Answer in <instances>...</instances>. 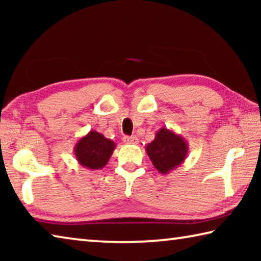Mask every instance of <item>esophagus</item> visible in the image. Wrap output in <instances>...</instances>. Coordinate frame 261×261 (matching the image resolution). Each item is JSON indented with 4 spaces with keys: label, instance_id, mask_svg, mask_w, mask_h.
<instances>
[{
    "label": "esophagus",
    "instance_id": "esophagus-1",
    "mask_svg": "<svg viewBox=\"0 0 261 261\" xmlns=\"http://www.w3.org/2000/svg\"><path fill=\"white\" fill-rule=\"evenodd\" d=\"M123 141H124L125 144H132V145H137L138 144V138H137L136 136H124L123 137Z\"/></svg>",
    "mask_w": 261,
    "mask_h": 261
}]
</instances>
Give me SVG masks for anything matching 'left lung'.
<instances>
[{"instance_id": "8db88e82", "label": "left lung", "mask_w": 261, "mask_h": 261, "mask_svg": "<svg viewBox=\"0 0 261 261\" xmlns=\"http://www.w3.org/2000/svg\"><path fill=\"white\" fill-rule=\"evenodd\" d=\"M188 151L187 139L167 127L156 131L155 138L146 146V153L154 168L162 175L169 174L182 165Z\"/></svg>"}]
</instances>
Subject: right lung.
<instances>
[{
	"mask_svg": "<svg viewBox=\"0 0 261 261\" xmlns=\"http://www.w3.org/2000/svg\"><path fill=\"white\" fill-rule=\"evenodd\" d=\"M115 147L116 144L113 140L91 130L77 140L73 154L82 167L90 170H98L107 165Z\"/></svg>",
	"mask_w": 261,
	"mask_h": 261,
	"instance_id": "1",
	"label": "right lung"
}]
</instances>
